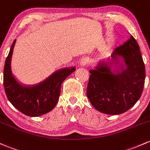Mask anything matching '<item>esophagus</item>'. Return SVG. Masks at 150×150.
Listing matches in <instances>:
<instances>
[{
	"label": "esophagus",
	"instance_id": "34e87169",
	"mask_svg": "<svg viewBox=\"0 0 150 150\" xmlns=\"http://www.w3.org/2000/svg\"><path fill=\"white\" fill-rule=\"evenodd\" d=\"M89 64V62H88V60H84L81 62V65H83V66L87 65V64Z\"/></svg>",
	"mask_w": 150,
	"mask_h": 150
}]
</instances>
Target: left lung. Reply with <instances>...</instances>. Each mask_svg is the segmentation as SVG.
I'll list each match as a JSON object with an SVG mask.
<instances>
[{
	"label": "left lung",
	"instance_id": "1",
	"mask_svg": "<svg viewBox=\"0 0 150 150\" xmlns=\"http://www.w3.org/2000/svg\"><path fill=\"white\" fill-rule=\"evenodd\" d=\"M122 60L120 67L100 64L90 70L87 96L93 106L100 112L121 114L138 101L144 89L145 67L137 42L132 36L117 47L111 55Z\"/></svg>",
	"mask_w": 150,
	"mask_h": 150
}]
</instances>
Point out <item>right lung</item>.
I'll return each mask as SVG.
<instances>
[{
	"instance_id": "right-lung-1",
	"label": "right lung",
	"mask_w": 150,
	"mask_h": 150,
	"mask_svg": "<svg viewBox=\"0 0 150 150\" xmlns=\"http://www.w3.org/2000/svg\"><path fill=\"white\" fill-rule=\"evenodd\" d=\"M16 39L11 47L4 70V85L11 103L22 113L37 117L51 111L59 100L62 82L75 70L67 67L54 72L42 83L32 86L22 85L13 76L11 67Z\"/></svg>"
}]
</instances>
